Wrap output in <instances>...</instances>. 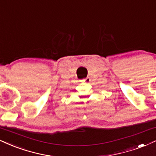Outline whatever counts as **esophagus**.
Masks as SVG:
<instances>
[{"label":"esophagus","instance_id":"esophagus-1","mask_svg":"<svg viewBox=\"0 0 156 156\" xmlns=\"http://www.w3.org/2000/svg\"><path fill=\"white\" fill-rule=\"evenodd\" d=\"M82 81L83 82V83H90V81H91V78H89V77H87V78H84V79L82 80Z\"/></svg>","mask_w":156,"mask_h":156}]
</instances>
